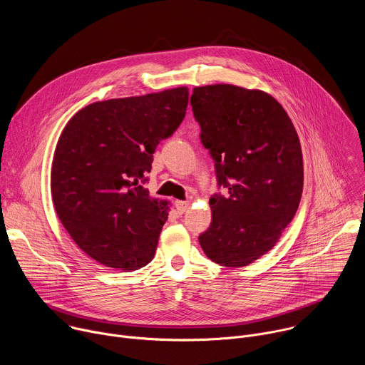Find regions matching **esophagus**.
<instances>
[{
	"label": "esophagus",
	"mask_w": 365,
	"mask_h": 365,
	"mask_svg": "<svg viewBox=\"0 0 365 365\" xmlns=\"http://www.w3.org/2000/svg\"><path fill=\"white\" fill-rule=\"evenodd\" d=\"M190 203L187 200H176V210L179 214H185L189 210Z\"/></svg>",
	"instance_id": "34e87169"
}]
</instances>
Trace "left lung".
<instances>
[{
	"mask_svg": "<svg viewBox=\"0 0 365 365\" xmlns=\"http://www.w3.org/2000/svg\"><path fill=\"white\" fill-rule=\"evenodd\" d=\"M190 103L218 185L228 190L210 199L212 222L199 244L214 263L245 267L277 244L299 207L303 159L297 133L280 103L259 89L196 86Z\"/></svg>",
	"mask_w": 365,
	"mask_h": 365,
	"instance_id": "8db88e82",
	"label": "left lung"
}]
</instances>
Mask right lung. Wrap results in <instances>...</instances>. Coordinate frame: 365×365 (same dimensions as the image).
I'll list each match as a JSON object with an SVG mask.
<instances>
[{
	"label": "right lung",
	"instance_id": "add662e5",
	"mask_svg": "<svg viewBox=\"0 0 365 365\" xmlns=\"http://www.w3.org/2000/svg\"><path fill=\"white\" fill-rule=\"evenodd\" d=\"M187 102L186 86L107 99L65 125L51 163V199L65 230L95 262L131 272L153 259L169 202L148 195L145 175Z\"/></svg>",
	"mask_w": 365,
	"mask_h": 365
}]
</instances>
